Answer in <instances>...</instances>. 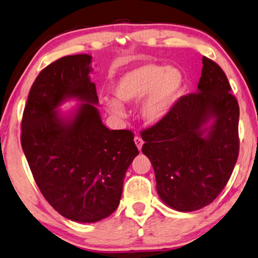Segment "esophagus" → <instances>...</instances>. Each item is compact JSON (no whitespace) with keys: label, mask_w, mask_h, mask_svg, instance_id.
<instances>
[{"label":"esophagus","mask_w":258,"mask_h":258,"mask_svg":"<svg viewBox=\"0 0 258 258\" xmlns=\"http://www.w3.org/2000/svg\"><path fill=\"white\" fill-rule=\"evenodd\" d=\"M135 144L137 145V147H138V150L140 151V150H142V147H143L144 140H143L142 138H140V137L136 136V137H135Z\"/></svg>","instance_id":"34e87169"}]
</instances>
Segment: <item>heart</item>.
<instances>
[{
	"mask_svg": "<svg viewBox=\"0 0 258 258\" xmlns=\"http://www.w3.org/2000/svg\"><path fill=\"white\" fill-rule=\"evenodd\" d=\"M183 74L174 67H164L156 63H144L122 74L113 85V93L122 102L140 104V115L149 123H157L169 114L181 87ZM107 99L105 108L115 116L125 114L121 103Z\"/></svg>",
	"mask_w": 258,
	"mask_h": 258,
	"instance_id": "obj_1",
	"label": "heart"
}]
</instances>
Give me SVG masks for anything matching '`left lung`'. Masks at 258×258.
Segmentation results:
<instances>
[{
    "label": "left lung",
    "instance_id": "obj_1",
    "mask_svg": "<svg viewBox=\"0 0 258 258\" xmlns=\"http://www.w3.org/2000/svg\"><path fill=\"white\" fill-rule=\"evenodd\" d=\"M230 91L222 68L204 56L197 92L142 132L158 195L173 210L207 207L230 179L239 150V107Z\"/></svg>",
    "mask_w": 258,
    "mask_h": 258
}]
</instances>
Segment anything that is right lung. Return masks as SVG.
I'll use <instances>...</instances> for the list:
<instances>
[{"label":"right lung","instance_id":"obj_1","mask_svg":"<svg viewBox=\"0 0 258 258\" xmlns=\"http://www.w3.org/2000/svg\"><path fill=\"white\" fill-rule=\"evenodd\" d=\"M92 56L68 55L40 72L22 116L21 145L34 179L61 216L101 221L118 208L126 171L139 154L133 133L101 121ZM75 98L70 115L57 107Z\"/></svg>","mask_w":258,"mask_h":258}]
</instances>
